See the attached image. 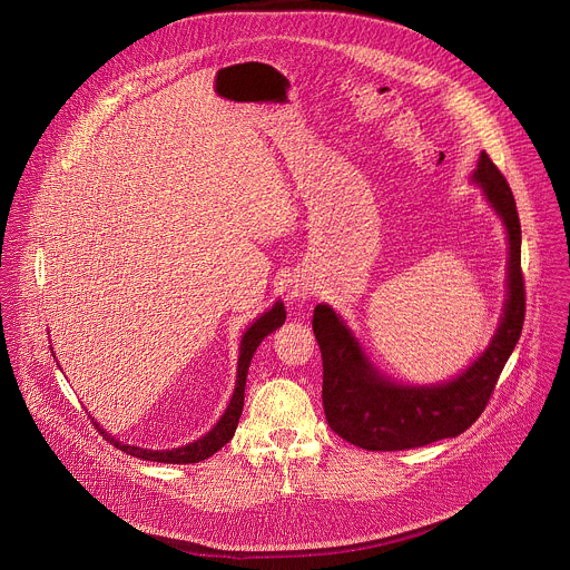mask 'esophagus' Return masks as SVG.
<instances>
[{
    "instance_id": "esophagus-1",
    "label": "esophagus",
    "mask_w": 570,
    "mask_h": 570,
    "mask_svg": "<svg viewBox=\"0 0 570 570\" xmlns=\"http://www.w3.org/2000/svg\"><path fill=\"white\" fill-rule=\"evenodd\" d=\"M297 295H304V293H302V291H297V288H295V295H293V297H297Z\"/></svg>"
}]
</instances>
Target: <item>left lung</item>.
<instances>
[{"label":"left lung","mask_w":570,"mask_h":570,"mask_svg":"<svg viewBox=\"0 0 570 570\" xmlns=\"http://www.w3.org/2000/svg\"><path fill=\"white\" fill-rule=\"evenodd\" d=\"M473 183L503 218L510 240L508 299L499 330L482 356L462 374L438 385H401L379 374L345 322L327 304L313 311V334L322 352V405L332 431L367 451H403L464 433L487 409L514 352L525 320L521 273V223L505 176L484 150Z\"/></svg>","instance_id":"8db88e82"}]
</instances>
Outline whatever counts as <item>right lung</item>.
I'll return each instance as SVG.
<instances>
[{
	"label": "right lung",
	"instance_id": "right-lung-1",
	"mask_svg": "<svg viewBox=\"0 0 570 570\" xmlns=\"http://www.w3.org/2000/svg\"><path fill=\"white\" fill-rule=\"evenodd\" d=\"M286 320V308L282 302H277L271 311H266L259 320H255L248 332L243 334V341H240V352H238V372H236V387H234V394L229 399V405L227 411L223 413V417L218 420V424L200 440L187 444V446H180V449H171V451H150V449H139V446H128V444H121L119 440H115L112 435H108V431H104L97 422V431L110 442L115 444L117 449H121L124 453L128 455H135V458H141V460H153V462H165V464H191V462H200V460H207L209 455H214L220 446H225L232 438H234V431L238 426V417L243 413V392H246V379H248V367H250V361L259 347V343L273 334L277 327H282Z\"/></svg>",
	"mask_w": 570,
	"mask_h": 570
}]
</instances>
